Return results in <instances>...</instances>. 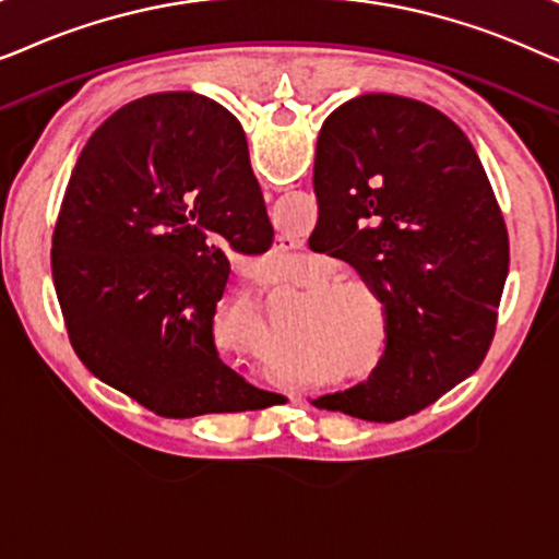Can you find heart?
<instances>
[{"label":"heart","instance_id":"1","mask_svg":"<svg viewBox=\"0 0 559 559\" xmlns=\"http://www.w3.org/2000/svg\"><path fill=\"white\" fill-rule=\"evenodd\" d=\"M333 274L335 270L331 264L312 262L305 264L295 280H289L293 287L308 289L305 300L310 302L295 331L312 346L331 348L338 369L346 371L369 361L373 350L371 308L365 300L377 302L379 295L361 277H334L331 281ZM373 373H377V366L369 373H358L356 381L371 379Z\"/></svg>","mask_w":559,"mask_h":559}]
</instances>
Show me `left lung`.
<instances>
[{
	"label": "left lung",
	"instance_id": "obj_1",
	"mask_svg": "<svg viewBox=\"0 0 559 559\" xmlns=\"http://www.w3.org/2000/svg\"><path fill=\"white\" fill-rule=\"evenodd\" d=\"M310 241L348 262L386 310L377 373L312 404L394 423L484 364L509 274V234L484 165L445 114L364 94L323 121Z\"/></svg>",
	"mask_w": 559,
	"mask_h": 559
}]
</instances>
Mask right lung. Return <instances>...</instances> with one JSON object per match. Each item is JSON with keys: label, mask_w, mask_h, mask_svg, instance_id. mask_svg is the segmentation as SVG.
Masks as SVG:
<instances>
[{"label": "right lung", "mask_w": 559, "mask_h": 559, "mask_svg": "<svg viewBox=\"0 0 559 559\" xmlns=\"http://www.w3.org/2000/svg\"><path fill=\"white\" fill-rule=\"evenodd\" d=\"M272 224L231 111L190 91L150 94L91 134L52 234V282L86 369L163 417L264 409L221 361L213 316L226 249L272 247Z\"/></svg>", "instance_id": "right-lung-1"}]
</instances>
